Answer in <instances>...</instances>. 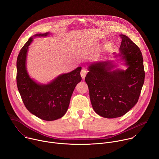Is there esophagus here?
Returning <instances> with one entry per match:
<instances>
[{
  "mask_svg": "<svg viewBox=\"0 0 159 159\" xmlns=\"http://www.w3.org/2000/svg\"><path fill=\"white\" fill-rule=\"evenodd\" d=\"M87 73V70L85 69H84V68H83V69L81 70V72H80V75H81V77L83 79H85Z\"/></svg>",
  "mask_w": 159,
  "mask_h": 159,
  "instance_id": "1",
  "label": "esophagus"
}]
</instances>
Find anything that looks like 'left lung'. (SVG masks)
<instances>
[{
    "label": "left lung",
    "mask_w": 159,
    "mask_h": 159,
    "mask_svg": "<svg viewBox=\"0 0 159 159\" xmlns=\"http://www.w3.org/2000/svg\"><path fill=\"white\" fill-rule=\"evenodd\" d=\"M120 36V53L115 57H120L127 69H116L112 60L99 61L89 65L85 78L94 111L106 118L121 117L137 104L145 80L140 48L126 35Z\"/></svg>",
    "instance_id": "obj_1"
}]
</instances>
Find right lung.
<instances>
[{
  "label": "right lung",
  "instance_id": "add662e5",
  "mask_svg": "<svg viewBox=\"0 0 159 159\" xmlns=\"http://www.w3.org/2000/svg\"><path fill=\"white\" fill-rule=\"evenodd\" d=\"M50 33L36 34L21 48L17 58V85L27 109L38 118L54 121L63 117L69 108L74 90L81 80V66L58 75L48 84H39L31 79L26 69V57L33 38L46 37Z\"/></svg>",
  "mask_w": 159,
  "mask_h": 159
}]
</instances>
